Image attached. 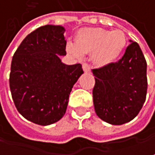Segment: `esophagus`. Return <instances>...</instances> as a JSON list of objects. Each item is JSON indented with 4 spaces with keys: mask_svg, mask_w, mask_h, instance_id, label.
<instances>
[{
    "mask_svg": "<svg viewBox=\"0 0 155 155\" xmlns=\"http://www.w3.org/2000/svg\"><path fill=\"white\" fill-rule=\"evenodd\" d=\"M82 68L84 70V72L88 73V72L90 71V66H89L87 63H83V64H82Z\"/></svg>",
    "mask_w": 155,
    "mask_h": 155,
    "instance_id": "1",
    "label": "esophagus"
}]
</instances>
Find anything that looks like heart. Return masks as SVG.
<instances>
[{
	"mask_svg": "<svg viewBox=\"0 0 155 155\" xmlns=\"http://www.w3.org/2000/svg\"><path fill=\"white\" fill-rule=\"evenodd\" d=\"M127 38L120 30L108 31L102 28H85L79 31L76 41L69 42L68 50L79 59L87 52H94L98 65L106 66L115 62L125 49Z\"/></svg>",
	"mask_w": 155,
	"mask_h": 155,
	"instance_id": "b5f03b06",
	"label": "heart"
}]
</instances>
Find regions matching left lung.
Instances as JSON below:
<instances>
[{"mask_svg":"<svg viewBox=\"0 0 155 155\" xmlns=\"http://www.w3.org/2000/svg\"><path fill=\"white\" fill-rule=\"evenodd\" d=\"M131 42L117 62L92 70L96 80L93 88L96 113L110 124L130 122L146 101L147 61L138 43Z\"/></svg>","mask_w":155,"mask_h":155,"instance_id":"8db88e82","label":"left lung"}]
</instances>
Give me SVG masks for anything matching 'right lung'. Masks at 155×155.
I'll return each mask as SVG.
<instances>
[{
	"label": "right lung",
	"instance_id": "1",
	"mask_svg": "<svg viewBox=\"0 0 155 155\" xmlns=\"http://www.w3.org/2000/svg\"><path fill=\"white\" fill-rule=\"evenodd\" d=\"M65 29L45 25L30 33L15 51L9 87L18 112L27 120L49 125L66 113L70 92L83 74L81 64L66 65Z\"/></svg>",
	"mask_w": 155,
	"mask_h": 155
}]
</instances>
